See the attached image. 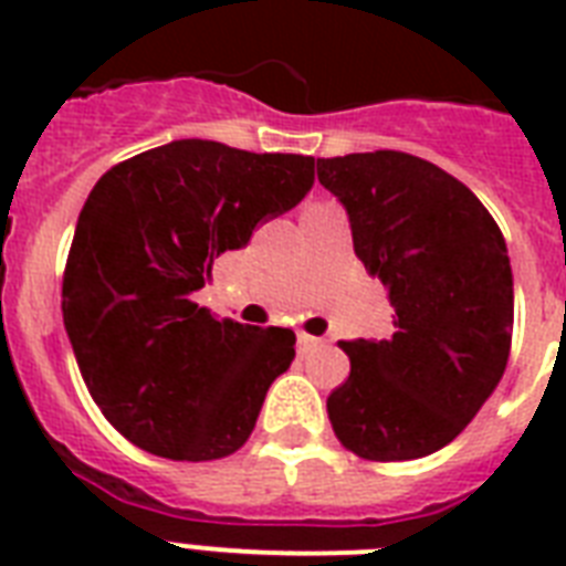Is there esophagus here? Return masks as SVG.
I'll use <instances>...</instances> for the list:
<instances>
[{
    "instance_id": "1",
    "label": "esophagus",
    "mask_w": 566,
    "mask_h": 566,
    "mask_svg": "<svg viewBox=\"0 0 566 566\" xmlns=\"http://www.w3.org/2000/svg\"><path fill=\"white\" fill-rule=\"evenodd\" d=\"M319 344H323V340H319V337H314V335H305V332H300V335H296V349H300V355L314 353Z\"/></svg>"
}]
</instances>
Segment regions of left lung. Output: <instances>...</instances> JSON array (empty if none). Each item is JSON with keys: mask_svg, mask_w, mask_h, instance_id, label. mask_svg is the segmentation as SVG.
<instances>
[{"mask_svg": "<svg viewBox=\"0 0 566 566\" xmlns=\"http://www.w3.org/2000/svg\"><path fill=\"white\" fill-rule=\"evenodd\" d=\"M344 202L355 255L387 284L390 340L340 344L349 378L328 394L337 440L364 461L438 452L500 385L514 332L505 238L467 185L417 155L317 158Z\"/></svg>", "mask_w": 566, "mask_h": 566, "instance_id": "left-lung-1", "label": "left lung"}]
</instances>
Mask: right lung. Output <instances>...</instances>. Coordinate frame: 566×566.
Wrapping results in <instances>:
<instances>
[{"label": "right lung", "instance_id": "add662e5", "mask_svg": "<svg viewBox=\"0 0 566 566\" xmlns=\"http://www.w3.org/2000/svg\"><path fill=\"white\" fill-rule=\"evenodd\" d=\"M314 185V158L172 140L93 185L66 255L61 311L105 420L172 461H217L255 429L296 335L213 319L193 302L213 258Z\"/></svg>", "mask_w": 566, "mask_h": 566}]
</instances>
